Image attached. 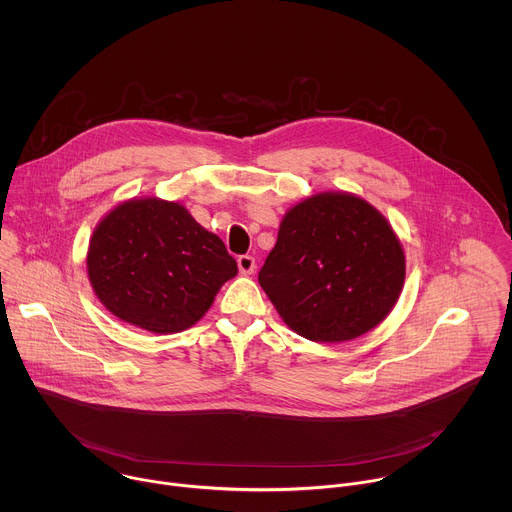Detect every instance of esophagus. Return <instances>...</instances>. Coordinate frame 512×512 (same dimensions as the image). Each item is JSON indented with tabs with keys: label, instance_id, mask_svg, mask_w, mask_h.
Masks as SVG:
<instances>
[{
	"label": "esophagus",
	"instance_id": "1",
	"mask_svg": "<svg viewBox=\"0 0 512 512\" xmlns=\"http://www.w3.org/2000/svg\"><path fill=\"white\" fill-rule=\"evenodd\" d=\"M238 268H240L242 274H254V270H256V260H254V256H250V254L240 256V258H238Z\"/></svg>",
	"mask_w": 512,
	"mask_h": 512
}]
</instances>
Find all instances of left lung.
I'll return each mask as SVG.
<instances>
[{
  "label": "left lung",
  "mask_w": 512,
  "mask_h": 512,
  "mask_svg": "<svg viewBox=\"0 0 512 512\" xmlns=\"http://www.w3.org/2000/svg\"><path fill=\"white\" fill-rule=\"evenodd\" d=\"M404 276L400 240L372 205L319 193L286 213L258 282L297 335L341 343L392 311Z\"/></svg>",
  "instance_id": "8db88e82"
}]
</instances>
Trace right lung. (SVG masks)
<instances>
[{
    "label": "right lung",
    "instance_id": "right-lung-1",
    "mask_svg": "<svg viewBox=\"0 0 512 512\" xmlns=\"http://www.w3.org/2000/svg\"><path fill=\"white\" fill-rule=\"evenodd\" d=\"M86 268L110 313L159 335L195 325L238 274L217 234L161 199L126 201L100 220Z\"/></svg>",
    "mask_w": 512,
    "mask_h": 512
}]
</instances>
